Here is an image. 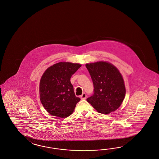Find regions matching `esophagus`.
<instances>
[{
  "label": "esophagus",
  "mask_w": 159,
  "mask_h": 159,
  "mask_svg": "<svg viewBox=\"0 0 159 159\" xmlns=\"http://www.w3.org/2000/svg\"><path fill=\"white\" fill-rule=\"evenodd\" d=\"M86 97H87V95H86L85 93H83L81 95V98L82 99H83V100L86 99Z\"/></svg>",
  "instance_id": "esophagus-1"
}]
</instances>
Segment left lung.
<instances>
[{"label":"left lung","mask_w":159,"mask_h":159,"mask_svg":"<svg viewBox=\"0 0 159 159\" xmlns=\"http://www.w3.org/2000/svg\"><path fill=\"white\" fill-rule=\"evenodd\" d=\"M93 84L94 93L87 102L99 113L109 114L118 109L125 95L123 77L111 63L99 61L86 64Z\"/></svg>","instance_id":"obj_1"}]
</instances>
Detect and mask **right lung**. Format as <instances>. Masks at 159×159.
<instances>
[{
    "label": "right lung",
    "instance_id": "1",
    "mask_svg": "<svg viewBox=\"0 0 159 159\" xmlns=\"http://www.w3.org/2000/svg\"><path fill=\"white\" fill-rule=\"evenodd\" d=\"M81 66L80 64L60 62L49 67L42 75L40 100L51 115L64 118L73 113L81 99L75 95L70 78Z\"/></svg>",
    "mask_w": 159,
    "mask_h": 159
}]
</instances>
